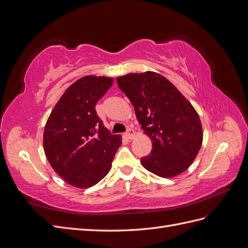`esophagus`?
Returning a JSON list of instances; mask_svg holds the SVG:
<instances>
[{
  "mask_svg": "<svg viewBox=\"0 0 248 248\" xmlns=\"http://www.w3.org/2000/svg\"><path fill=\"white\" fill-rule=\"evenodd\" d=\"M126 138L129 139V140H132L134 137H136V133H134V130L132 128H128L127 129V132H126Z\"/></svg>",
  "mask_w": 248,
  "mask_h": 248,
  "instance_id": "1",
  "label": "esophagus"
}]
</instances>
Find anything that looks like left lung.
I'll list each match as a JSON object with an SVG mask.
<instances>
[{"label":"left lung","mask_w":248,"mask_h":248,"mask_svg":"<svg viewBox=\"0 0 248 248\" xmlns=\"http://www.w3.org/2000/svg\"><path fill=\"white\" fill-rule=\"evenodd\" d=\"M141 129L152 140L151 154L140 158L146 170L162 178L181 174L196 159L202 141L200 117L191 103L159 73L117 78Z\"/></svg>","instance_id":"obj_1"}]
</instances>
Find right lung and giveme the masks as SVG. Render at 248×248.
<instances>
[{
  "label": "right lung",
  "mask_w": 248,
  "mask_h": 248,
  "mask_svg": "<svg viewBox=\"0 0 248 248\" xmlns=\"http://www.w3.org/2000/svg\"><path fill=\"white\" fill-rule=\"evenodd\" d=\"M114 78L87 76L66 90L47 119L43 134L46 158L65 182L88 188L108 175L121 136L104 127L95 106Z\"/></svg>",
  "instance_id": "1"
}]
</instances>
